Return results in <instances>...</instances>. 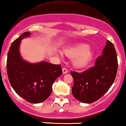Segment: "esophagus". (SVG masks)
I'll return each mask as SVG.
<instances>
[{
    "mask_svg": "<svg viewBox=\"0 0 126 126\" xmlns=\"http://www.w3.org/2000/svg\"><path fill=\"white\" fill-rule=\"evenodd\" d=\"M62 71H63V74H66L67 73H68V70H67L65 68H63L62 69Z\"/></svg>",
    "mask_w": 126,
    "mask_h": 126,
    "instance_id": "esophagus-1",
    "label": "esophagus"
}]
</instances>
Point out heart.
<instances>
[{
  "label": "heart",
  "mask_w": 126,
  "mask_h": 126,
  "mask_svg": "<svg viewBox=\"0 0 126 126\" xmlns=\"http://www.w3.org/2000/svg\"><path fill=\"white\" fill-rule=\"evenodd\" d=\"M67 57L73 59V65L77 69L84 68L89 64L93 56V51L86 44H79L64 50Z\"/></svg>",
  "instance_id": "b5f03b06"
}]
</instances>
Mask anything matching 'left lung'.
I'll use <instances>...</instances> for the list:
<instances>
[{
  "label": "left lung",
  "instance_id": "obj_1",
  "mask_svg": "<svg viewBox=\"0 0 126 126\" xmlns=\"http://www.w3.org/2000/svg\"><path fill=\"white\" fill-rule=\"evenodd\" d=\"M117 58L113 44L107 40L95 65L82 73L71 71L74 79L72 94L83 103H92L103 96L113 84L117 71Z\"/></svg>",
  "mask_w": 126,
  "mask_h": 126
}]
</instances>
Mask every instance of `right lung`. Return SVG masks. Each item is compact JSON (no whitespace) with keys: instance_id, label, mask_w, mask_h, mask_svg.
<instances>
[{"instance_id":"1","label":"right lung","mask_w":126,"mask_h":126,"mask_svg":"<svg viewBox=\"0 0 126 126\" xmlns=\"http://www.w3.org/2000/svg\"><path fill=\"white\" fill-rule=\"evenodd\" d=\"M30 36L29 32L22 33L14 41L9 49L7 60L8 78L16 93L27 101L40 103L51 94L52 85L62 74L60 64L44 61L32 63L25 60L20 53L21 41Z\"/></svg>"}]
</instances>
